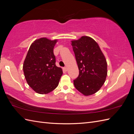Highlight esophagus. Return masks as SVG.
<instances>
[{
  "mask_svg": "<svg viewBox=\"0 0 134 134\" xmlns=\"http://www.w3.org/2000/svg\"><path fill=\"white\" fill-rule=\"evenodd\" d=\"M64 70L65 71H66L68 70V68H67V67H66V66H65V67H64Z\"/></svg>",
  "mask_w": 134,
  "mask_h": 134,
  "instance_id": "1",
  "label": "esophagus"
}]
</instances>
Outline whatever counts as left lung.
<instances>
[{"label": "left lung", "instance_id": "left-lung-1", "mask_svg": "<svg viewBox=\"0 0 134 134\" xmlns=\"http://www.w3.org/2000/svg\"><path fill=\"white\" fill-rule=\"evenodd\" d=\"M79 69L78 76L74 80L75 88L84 96L99 90L107 74V64L104 56L94 40L82 36L71 41Z\"/></svg>", "mask_w": 134, "mask_h": 134}]
</instances>
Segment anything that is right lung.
Returning <instances> with one entry per match:
<instances>
[{"label": "right lung", "mask_w": 134, "mask_h": 134, "mask_svg": "<svg viewBox=\"0 0 134 134\" xmlns=\"http://www.w3.org/2000/svg\"><path fill=\"white\" fill-rule=\"evenodd\" d=\"M57 42L46 38L35 40L31 44L23 63V69L28 84L39 94H47L58 87L63 74L56 66L54 47Z\"/></svg>", "instance_id": "add662e5"}]
</instances>
